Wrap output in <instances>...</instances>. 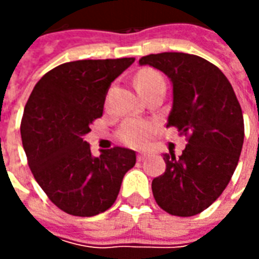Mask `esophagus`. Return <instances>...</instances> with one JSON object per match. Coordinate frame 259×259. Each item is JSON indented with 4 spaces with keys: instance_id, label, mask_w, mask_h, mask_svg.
<instances>
[{
    "instance_id": "esophagus-1",
    "label": "esophagus",
    "mask_w": 259,
    "mask_h": 259,
    "mask_svg": "<svg viewBox=\"0 0 259 259\" xmlns=\"http://www.w3.org/2000/svg\"><path fill=\"white\" fill-rule=\"evenodd\" d=\"M147 157H148V154H147L146 151H140L137 154V159H139V161H144Z\"/></svg>"
}]
</instances>
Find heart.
I'll list each match as a JSON object with an SVG mask.
<instances>
[{"mask_svg": "<svg viewBox=\"0 0 259 259\" xmlns=\"http://www.w3.org/2000/svg\"><path fill=\"white\" fill-rule=\"evenodd\" d=\"M162 77L161 74H158L154 70L146 69L141 70L140 73L136 76L135 84L137 87H144V85H150L152 83L161 81ZM155 132V124L151 122H146V120H140V119H127L119 129V139L124 141L126 144L130 146H143L146 144L147 140L151 137V135Z\"/></svg>", "mask_w": 259, "mask_h": 259, "instance_id": "b5f03b06", "label": "heart"}]
</instances>
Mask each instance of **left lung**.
Listing matches in <instances>:
<instances>
[{
    "label": "left lung",
    "mask_w": 259,
    "mask_h": 259,
    "mask_svg": "<svg viewBox=\"0 0 259 259\" xmlns=\"http://www.w3.org/2000/svg\"><path fill=\"white\" fill-rule=\"evenodd\" d=\"M166 74L174 102L166 126L187 136L180 157L163 154L166 169L152 180V194L176 217L200 213L232 179L244 141V120L233 87L206 59L185 53H161L139 61Z\"/></svg>",
    "instance_id": "obj_1"
}]
</instances>
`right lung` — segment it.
Masks as SVG:
<instances>
[{
    "label": "right lung",
    "mask_w": 259,
    "mask_h": 259,
    "mask_svg": "<svg viewBox=\"0 0 259 259\" xmlns=\"http://www.w3.org/2000/svg\"><path fill=\"white\" fill-rule=\"evenodd\" d=\"M135 58L83 59L54 68L26 104L20 136L36 182L59 209L94 217L111 208L136 152L123 147L93 157L84 136L101 118L111 83Z\"/></svg>",
    "instance_id": "right-lung-1"
}]
</instances>
